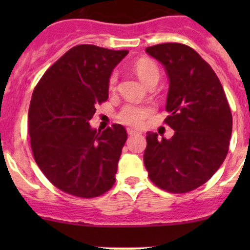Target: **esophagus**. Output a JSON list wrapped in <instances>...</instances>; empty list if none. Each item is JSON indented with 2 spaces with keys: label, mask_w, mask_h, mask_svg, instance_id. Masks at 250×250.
Here are the masks:
<instances>
[{
  "label": "esophagus",
  "mask_w": 250,
  "mask_h": 250,
  "mask_svg": "<svg viewBox=\"0 0 250 250\" xmlns=\"http://www.w3.org/2000/svg\"><path fill=\"white\" fill-rule=\"evenodd\" d=\"M127 133H128V135H137V134H139V132H138V130L132 129V128H128Z\"/></svg>",
  "instance_id": "1"
}]
</instances>
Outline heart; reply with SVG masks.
I'll return each mask as SVG.
<instances>
[{
	"label": "heart",
	"mask_w": 250,
	"mask_h": 250,
	"mask_svg": "<svg viewBox=\"0 0 250 250\" xmlns=\"http://www.w3.org/2000/svg\"><path fill=\"white\" fill-rule=\"evenodd\" d=\"M134 71L146 85L153 81H158L160 71L157 65L148 59H139L134 62ZM117 83V72H113L110 76L109 85L111 89L116 87ZM151 115V109L138 105L128 104L123 106V109L118 113V118L122 123L128 125H140L144 121Z\"/></svg>",
	"instance_id": "1"
}]
</instances>
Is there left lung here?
Masks as SVG:
<instances>
[{
  "mask_svg": "<svg viewBox=\"0 0 250 250\" xmlns=\"http://www.w3.org/2000/svg\"><path fill=\"white\" fill-rule=\"evenodd\" d=\"M146 53L165 66L169 80L165 122L170 139L146 135L144 165L158 188L184 193L200 188L220 168L229 151L232 115L210 65L191 47L162 43Z\"/></svg>",
  "mask_w": 250,
  "mask_h": 250,
  "instance_id": "obj_1",
  "label": "left lung"
}]
</instances>
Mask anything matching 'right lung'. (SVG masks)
I'll return each mask as SVG.
<instances>
[{
  "label": "right lung",
  "mask_w": 250,
  "mask_h": 250,
  "mask_svg": "<svg viewBox=\"0 0 250 250\" xmlns=\"http://www.w3.org/2000/svg\"><path fill=\"white\" fill-rule=\"evenodd\" d=\"M128 50L78 44L44 72L32 93L29 134L42 173L64 192L92 198L115 184L125 128L90 127L95 105L109 98V80Z\"/></svg>",
  "instance_id": "obj_1"
}]
</instances>
